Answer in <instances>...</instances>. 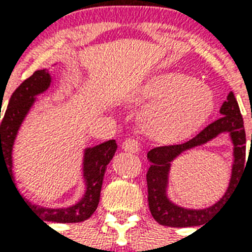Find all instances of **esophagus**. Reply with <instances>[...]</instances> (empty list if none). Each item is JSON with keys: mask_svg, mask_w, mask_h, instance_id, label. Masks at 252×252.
<instances>
[{"mask_svg": "<svg viewBox=\"0 0 252 252\" xmlns=\"http://www.w3.org/2000/svg\"><path fill=\"white\" fill-rule=\"evenodd\" d=\"M140 148H141V144L136 138H128L123 142V149L126 152H129V153H137Z\"/></svg>", "mask_w": 252, "mask_h": 252, "instance_id": "1", "label": "esophagus"}]
</instances>
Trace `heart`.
Here are the masks:
<instances>
[{
	"label": "heart",
	"instance_id": "obj_1",
	"mask_svg": "<svg viewBox=\"0 0 252 252\" xmlns=\"http://www.w3.org/2000/svg\"><path fill=\"white\" fill-rule=\"evenodd\" d=\"M136 100L150 106L145 114L146 133L159 142H178L203 126L215 104L205 84L178 72L150 77L140 87Z\"/></svg>",
	"mask_w": 252,
	"mask_h": 252
}]
</instances>
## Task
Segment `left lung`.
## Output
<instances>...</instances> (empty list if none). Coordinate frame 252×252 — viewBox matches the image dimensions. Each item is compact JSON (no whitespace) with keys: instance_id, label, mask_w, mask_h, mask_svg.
<instances>
[{"instance_id":"1","label":"left lung","mask_w":252,"mask_h":252,"mask_svg":"<svg viewBox=\"0 0 252 252\" xmlns=\"http://www.w3.org/2000/svg\"><path fill=\"white\" fill-rule=\"evenodd\" d=\"M220 119L208 124L203 130H200L195 137L176 145H166L154 148L148 153V159L150 161V167L146 172V183H148V201L149 209L154 220L161 225L171 227H188L200 226L207 223L219 209L223 205L227 196L234 192L239 176L245 170L246 161V132L243 126V119L239 111V106L233 93H229L227 99L220 108ZM222 131H229L235 144V165L233 174L227 193L222 199L213 207L192 211L176 207L165 196L167 175L169 169V162L177 157L182 151L195 146L202 145L217 134Z\"/></svg>"}]
</instances>
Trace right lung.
I'll use <instances>...</instances> for the list:
<instances>
[{"mask_svg": "<svg viewBox=\"0 0 252 252\" xmlns=\"http://www.w3.org/2000/svg\"><path fill=\"white\" fill-rule=\"evenodd\" d=\"M49 84H51L49 73L45 69L36 70L32 76L29 77L18 86V89L14 91L10 98L9 106L6 108L0 124V167L2 165L5 166L9 172L10 179H13L11 149H13L14 140L19 129V126L23 122L26 114L29 112L30 107L32 106L35 95L47 90ZM116 149H118V145L115 140H110L100 145L86 149L84 162V175L86 178L87 184L86 193L80 203H77L73 207L65 208V209H45V208L30 204L29 201L23 200V196L19 195L14 180L11 182L17 189L18 195L21 196L26 205L43 221L61 223L81 222L89 219L98 207L104 171H106L107 165L114 157Z\"/></svg>", "mask_w": 252, "mask_h": 252, "instance_id": "right-lung-1", "label": "right lung"}]
</instances>
